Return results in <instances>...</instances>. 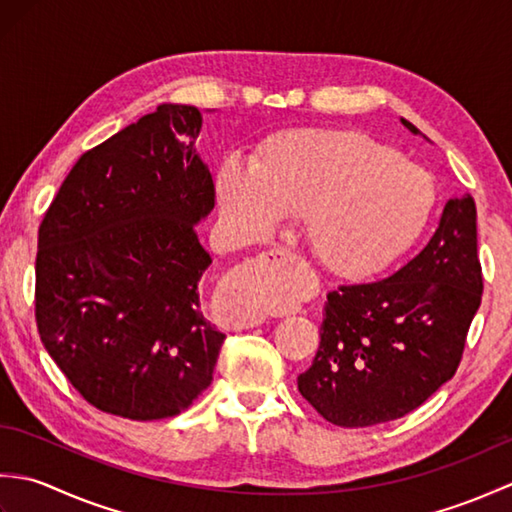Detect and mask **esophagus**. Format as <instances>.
<instances>
[{"mask_svg": "<svg viewBox=\"0 0 512 512\" xmlns=\"http://www.w3.org/2000/svg\"><path fill=\"white\" fill-rule=\"evenodd\" d=\"M295 253L288 248H273L253 259L242 273L228 281L224 299L231 310V325L235 330L257 328L266 321V308L275 295V277L281 264L290 262Z\"/></svg>", "mask_w": 512, "mask_h": 512, "instance_id": "esophagus-1", "label": "esophagus"}]
</instances>
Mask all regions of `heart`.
<instances>
[{
    "instance_id": "1",
    "label": "heart",
    "mask_w": 512,
    "mask_h": 512,
    "mask_svg": "<svg viewBox=\"0 0 512 512\" xmlns=\"http://www.w3.org/2000/svg\"><path fill=\"white\" fill-rule=\"evenodd\" d=\"M220 209L250 239L301 217L314 259L361 279L389 268L427 231L438 191L431 173L354 129H290L264 140L253 169L224 160Z\"/></svg>"
}]
</instances>
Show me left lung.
Listing matches in <instances>:
<instances>
[{
    "label": "left lung",
    "mask_w": 512,
    "mask_h": 512,
    "mask_svg": "<svg viewBox=\"0 0 512 512\" xmlns=\"http://www.w3.org/2000/svg\"><path fill=\"white\" fill-rule=\"evenodd\" d=\"M475 220L471 195H455L409 264L330 292L317 356L297 378L319 416L345 429L398 420L458 372L484 290Z\"/></svg>",
    "instance_id": "left-lung-1"
}]
</instances>
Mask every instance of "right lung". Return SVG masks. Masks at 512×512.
<instances>
[{
	"mask_svg": "<svg viewBox=\"0 0 512 512\" xmlns=\"http://www.w3.org/2000/svg\"><path fill=\"white\" fill-rule=\"evenodd\" d=\"M200 127L195 107L158 105L76 160L39 226L41 343L112 416H178L211 385L226 339L198 292L211 257L195 224L215 204Z\"/></svg>",
	"mask_w": 512,
	"mask_h": 512,
	"instance_id": "add662e5",
	"label": "right lung"
}]
</instances>
